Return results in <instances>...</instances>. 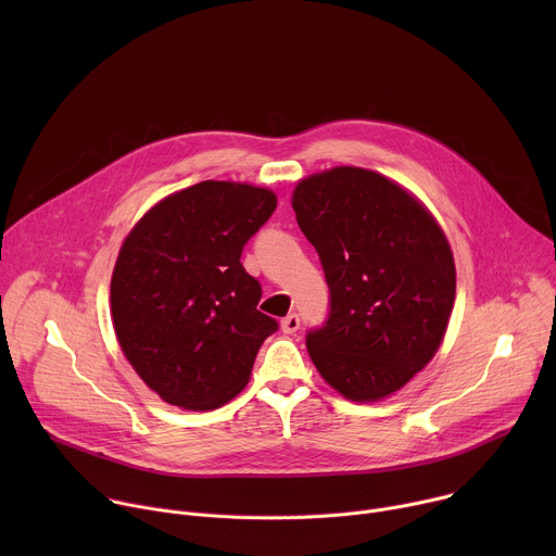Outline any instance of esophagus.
<instances>
[{
	"label": "esophagus",
	"instance_id": "esophagus-1",
	"mask_svg": "<svg viewBox=\"0 0 556 556\" xmlns=\"http://www.w3.org/2000/svg\"><path fill=\"white\" fill-rule=\"evenodd\" d=\"M299 326H301V324H299V316H296L294 312H292V314H288L286 319L281 321V330H283L286 334H294V332L299 330Z\"/></svg>",
	"mask_w": 556,
	"mask_h": 556
}]
</instances>
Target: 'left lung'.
<instances>
[{"mask_svg": "<svg viewBox=\"0 0 556 556\" xmlns=\"http://www.w3.org/2000/svg\"><path fill=\"white\" fill-rule=\"evenodd\" d=\"M292 208L330 288L326 324L305 334L309 358L345 399L380 401L444 339L455 301L446 237L412 193L361 167L301 180Z\"/></svg>", "mask_w": 556, "mask_h": 556, "instance_id": "left-lung-1", "label": "left lung"}]
</instances>
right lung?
<instances>
[{
  "label": "right lung",
  "instance_id": "1",
  "mask_svg": "<svg viewBox=\"0 0 556 556\" xmlns=\"http://www.w3.org/2000/svg\"><path fill=\"white\" fill-rule=\"evenodd\" d=\"M277 208L268 189L204 180L131 228L112 275V321L136 374L169 405L217 409L240 393L277 332L240 257Z\"/></svg>",
  "mask_w": 556,
  "mask_h": 556
}]
</instances>
